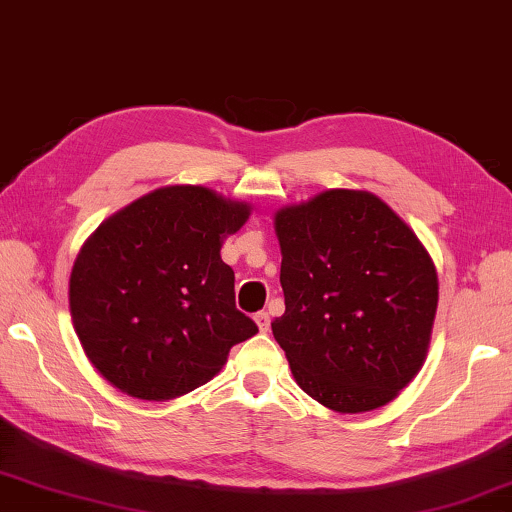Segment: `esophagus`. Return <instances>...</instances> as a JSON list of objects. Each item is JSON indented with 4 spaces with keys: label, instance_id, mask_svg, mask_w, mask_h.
<instances>
[{
    "label": "esophagus",
    "instance_id": "34e87169",
    "mask_svg": "<svg viewBox=\"0 0 512 512\" xmlns=\"http://www.w3.org/2000/svg\"><path fill=\"white\" fill-rule=\"evenodd\" d=\"M255 323H257V328L262 330V332H266L271 328V316H269V312H257L255 314Z\"/></svg>",
    "mask_w": 512,
    "mask_h": 512
}]
</instances>
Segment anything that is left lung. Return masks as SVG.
<instances>
[{"label":"left lung","instance_id":"8db88e82","mask_svg":"<svg viewBox=\"0 0 512 512\" xmlns=\"http://www.w3.org/2000/svg\"><path fill=\"white\" fill-rule=\"evenodd\" d=\"M285 314L271 323L303 392L376 410L424 364L437 273L417 234L367 191L332 189L275 214Z\"/></svg>","mask_w":512,"mask_h":512}]
</instances>
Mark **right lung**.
Segmentation results:
<instances>
[{
    "label": "right lung",
    "instance_id": "1",
    "mask_svg": "<svg viewBox=\"0 0 512 512\" xmlns=\"http://www.w3.org/2000/svg\"><path fill=\"white\" fill-rule=\"evenodd\" d=\"M250 207L205 186H166L107 218L70 273V314L93 367L143 401L177 399L257 332L234 305L223 237Z\"/></svg>",
    "mask_w": 512,
    "mask_h": 512
}]
</instances>
